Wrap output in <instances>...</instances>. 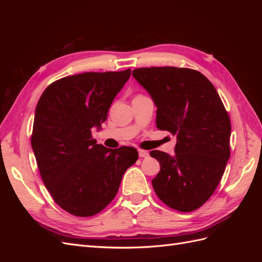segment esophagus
Segmentation results:
<instances>
[{
  "label": "esophagus",
  "instance_id": "obj_1",
  "mask_svg": "<svg viewBox=\"0 0 262 262\" xmlns=\"http://www.w3.org/2000/svg\"><path fill=\"white\" fill-rule=\"evenodd\" d=\"M139 156L140 157H147L148 156V152L144 149H139Z\"/></svg>",
  "mask_w": 262,
  "mask_h": 262
}]
</instances>
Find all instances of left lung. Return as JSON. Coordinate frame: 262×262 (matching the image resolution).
Listing matches in <instances>:
<instances>
[{
	"label": "left lung",
	"instance_id": "left-lung-1",
	"mask_svg": "<svg viewBox=\"0 0 262 262\" xmlns=\"http://www.w3.org/2000/svg\"><path fill=\"white\" fill-rule=\"evenodd\" d=\"M133 77L152 97L157 129L177 137L172 156L152 150L161 170L152 180L169 208L191 212L215 191L229 158L231 121L213 84L185 68H141Z\"/></svg>",
	"mask_w": 262,
	"mask_h": 262
}]
</instances>
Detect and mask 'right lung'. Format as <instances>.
Listing matches in <instances>:
<instances>
[{
    "mask_svg": "<svg viewBox=\"0 0 262 262\" xmlns=\"http://www.w3.org/2000/svg\"><path fill=\"white\" fill-rule=\"evenodd\" d=\"M131 75L87 72L50 84L39 99L31 147L53 200L76 216H92L116 196L123 173L138 161V150L107 148L92 138Z\"/></svg>",
    "mask_w": 262,
    "mask_h": 262,
    "instance_id": "1",
    "label": "right lung"
}]
</instances>
